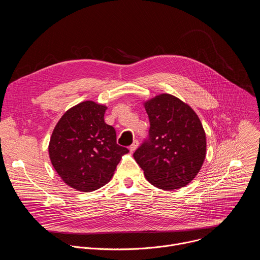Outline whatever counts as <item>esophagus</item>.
Listing matches in <instances>:
<instances>
[{
  "label": "esophagus",
  "mask_w": 260,
  "mask_h": 260,
  "mask_svg": "<svg viewBox=\"0 0 260 260\" xmlns=\"http://www.w3.org/2000/svg\"><path fill=\"white\" fill-rule=\"evenodd\" d=\"M139 147V142L137 141V140H135L134 141V143L129 146V150H131V152H135L136 150H137V148Z\"/></svg>",
  "instance_id": "obj_1"
}]
</instances>
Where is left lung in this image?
I'll list each match as a JSON object with an SVG mask.
<instances>
[{"label":"left lung","instance_id":"1","mask_svg":"<svg viewBox=\"0 0 260 260\" xmlns=\"http://www.w3.org/2000/svg\"><path fill=\"white\" fill-rule=\"evenodd\" d=\"M149 117V139L134 153L147 181L164 190L186 186L206 158L207 141L193 109L180 99L161 93L144 102Z\"/></svg>","mask_w":260,"mask_h":260}]
</instances>
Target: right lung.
I'll use <instances>...</instances> for the list:
<instances>
[{"instance_id":"add662e5","label":"right lung","mask_w":260,"mask_h":260,"mask_svg":"<svg viewBox=\"0 0 260 260\" xmlns=\"http://www.w3.org/2000/svg\"><path fill=\"white\" fill-rule=\"evenodd\" d=\"M107 106L85 101L70 108L56 123L48 146L50 161L70 187L90 192L113 177L128 149L116 143V132L107 124Z\"/></svg>"}]
</instances>
